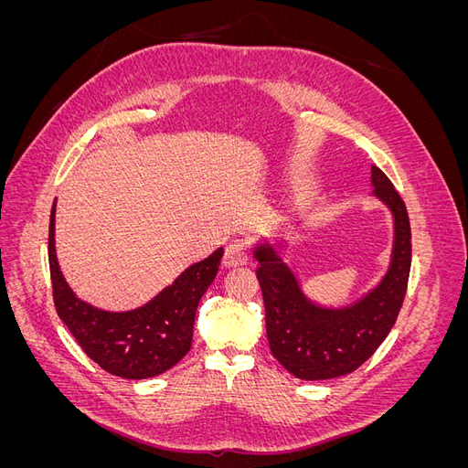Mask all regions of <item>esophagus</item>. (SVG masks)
I'll use <instances>...</instances> for the list:
<instances>
[{"instance_id":"esophagus-1","label":"esophagus","mask_w":468,"mask_h":468,"mask_svg":"<svg viewBox=\"0 0 468 468\" xmlns=\"http://www.w3.org/2000/svg\"><path fill=\"white\" fill-rule=\"evenodd\" d=\"M224 267H238L248 263V246L242 239H234L229 246H226L224 251V260H222Z\"/></svg>"}]
</instances>
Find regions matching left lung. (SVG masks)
Wrapping results in <instances>:
<instances>
[{"mask_svg": "<svg viewBox=\"0 0 468 468\" xmlns=\"http://www.w3.org/2000/svg\"><path fill=\"white\" fill-rule=\"evenodd\" d=\"M373 197L387 205L394 220L392 253L378 285L356 303L322 306L308 299L301 281L263 239L253 248L265 304L269 347L285 369L303 380H325L353 373L385 342L399 318L412 263V234L406 205L390 179L371 167Z\"/></svg>", "mask_w": 468, "mask_h": 468, "instance_id": "8db88e82", "label": "left lung"}]
</instances>
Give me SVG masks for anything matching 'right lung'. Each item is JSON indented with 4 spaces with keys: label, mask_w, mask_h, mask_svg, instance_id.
<instances>
[{
    "label": "right lung",
    "mask_w": 468,
    "mask_h": 468,
    "mask_svg": "<svg viewBox=\"0 0 468 468\" xmlns=\"http://www.w3.org/2000/svg\"><path fill=\"white\" fill-rule=\"evenodd\" d=\"M54 215L56 201L48 232L54 306L80 347L101 369L122 378H150L172 369L191 349L197 306L218 273L224 250L218 248L203 261L189 265L146 304L111 313L78 299L69 289L56 258Z\"/></svg>",
    "instance_id": "obj_1"
}]
</instances>
